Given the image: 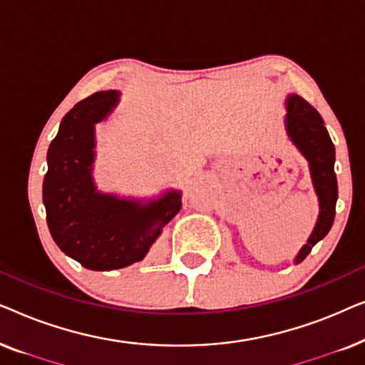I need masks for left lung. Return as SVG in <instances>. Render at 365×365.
I'll use <instances>...</instances> for the list:
<instances>
[{
	"mask_svg": "<svg viewBox=\"0 0 365 365\" xmlns=\"http://www.w3.org/2000/svg\"><path fill=\"white\" fill-rule=\"evenodd\" d=\"M286 128L289 138L309 161L312 182L319 197V206H321L316 227H314L307 244L296 257V264H299L307 257V254L321 239L327 236L332 227L334 217H336L337 179L334 173L336 149H334L327 129L324 126L322 118L306 99L297 94H292L287 99Z\"/></svg>",
	"mask_w": 365,
	"mask_h": 365,
	"instance_id": "obj_1",
	"label": "left lung"
}]
</instances>
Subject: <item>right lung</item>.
<instances>
[{"label": "right lung", "mask_w": 365, "mask_h": 365, "mask_svg": "<svg viewBox=\"0 0 365 365\" xmlns=\"http://www.w3.org/2000/svg\"><path fill=\"white\" fill-rule=\"evenodd\" d=\"M118 99V91H99L79 101L63 118L48 149L43 202L49 232L64 254L91 271L143 261L161 229L181 209L176 191L141 206L99 194L94 187V124L113 111Z\"/></svg>", "instance_id": "1"}]
</instances>
